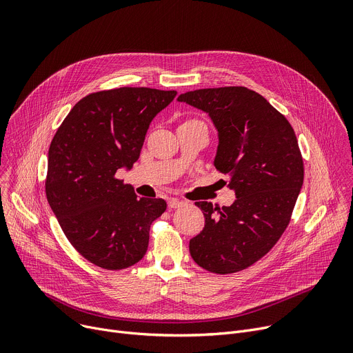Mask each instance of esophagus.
<instances>
[{"instance_id":"1","label":"esophagus","mask_w":353,"mask_h":353,"mask_svg":"<svg viewBox=\"0 0 353 353\" xmlns=\"http://www.w3.org/2000/svg\"><path fill=\"white\" fill-rule=\"evenodd\" d=\"M184 205H186V203H184L183 200H177V199H170V200H169V209H170V210L183 208Z\"/></svg>"}]
</instances>
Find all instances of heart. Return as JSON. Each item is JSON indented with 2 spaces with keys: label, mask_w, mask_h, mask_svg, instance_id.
Instances as JSON below:
<instances>
[{
  "label": "heart",
  "mask_w": 353,
  "mask_h": 353,
  "mask_svg": "<svg viewBox=\"0 0 353 353\" xmlns=\"http://www.w3.org/2000/svg\"><path fill=\"white\" fill-rule=\"evenodd\" d=\"M193 121H196V120H189V121H184L183 124H186V123H193Z\"/></svg>",
  "instance_id": "heart-1"
}]
</instances>
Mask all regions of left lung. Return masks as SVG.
<instances>
[{
  "label": "left lung",
  "instance_id": "1",
  "mask_svg": "<svg viewBox=\"0 0 353 353\" xmlns=\"http://www.w3.org/2000/svg\"><path fill=\"white\" fill-rule=\"evenodd\" d=\"M177 100L212 117L216 170L236 192L229 208L196 201L205 229L190 240V254L208 272H240L269 253L289 225L305 177L298 139L288 119L246 87L201 88Z\"/></svg>",
  "mask_w": 353,
  "mask_h": 353
}]
</instances>
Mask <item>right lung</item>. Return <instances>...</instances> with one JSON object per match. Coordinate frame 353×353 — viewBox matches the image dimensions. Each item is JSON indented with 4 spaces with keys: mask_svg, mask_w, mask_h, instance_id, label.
I'll return each mask as SVG.
<instances>
[{
    "mask_svg": "<svg viewBox=\"0 0 353 353\" xmlns=\"http://www.w3.org/2000/svg\"><path fill=\"white\" fill-rule=\"evenodd\" d=\"M176 94L148 87L91 92L51 140L47 200L71 246L101 269L140 262L150 226L167 209L163 199H139L117 172L137 161L148 125Z\"/></svg>",
    "mask_w": 353,
    "mask_h": 353,
    "instance_id": "1",
    "label": "right lung"
}]
</instances>
